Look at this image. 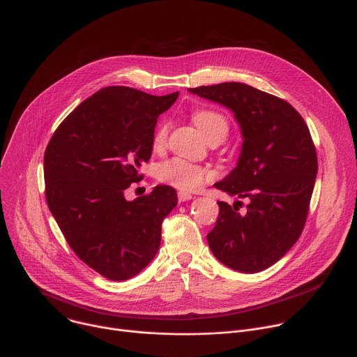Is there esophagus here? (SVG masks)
<instances>
[{"label":"esophagus","mask_w":357,"mask_h":357,"mask_svg":"<svg viewBox=\"0 0 357 357\" xmlns=\"http://www.w3.org/2000/svg\"><path fill=\"white\" fill-rule=\"evenodd\" d=\"M193 196L190 195V193H188V192H185V190H179L178 192V199H179V202H186V200H190Z\"/></svg>","instance_id":"1"}]
</instances>
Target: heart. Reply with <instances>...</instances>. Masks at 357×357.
Returning a JSON list of instances; mask_svg holds the SVG:
<instances>
[{
    "label": "heart",
    "mask_w": 357,
    "mask_h": 357,
    "mask_svg": "<svg viewBox=\"0 0 357 357\" xmlns=\"http://www.w3.org/2000/svg\"><path fill=\"white\" fill-rule=\"evenodd\" d=\"M192 119L206 139L218 134H227V121L219 112L209 109L197 110L193 113ZM167 135L168 123H161L155 130L154 137H152V144H154L155 148L162 146ZM157 176L160 181L172 185L181 190L193 192L205 185L212 178V174L205 167L192 164L181 158H172L157 167Z\"/></svg>",
    "instance_id": "heart-1"
}]
</instances>
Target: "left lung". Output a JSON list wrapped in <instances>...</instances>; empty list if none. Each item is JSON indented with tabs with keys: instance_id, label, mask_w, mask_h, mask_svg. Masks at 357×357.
Listing matches in <instances>:
<instances>
[{
	"instance_id": "obj_1",
	"label": "left lung",
	"mask_w": 357,
	"mask_h": 357,
	"mask_svg": "<svg viewBox=\"0 0 357 357\" xmlns=\"http://www.w3.org/2000/svg\"><path fill=\"white\" fill-rule=\"evenodd\" d=\"M188 90L231 110L243 137L236 168L215 188L248 205L240 213V200L218 202L209 247L231 270L263 271L285 256L307 220L318 174L308 126L285 100L240 82Z\"/></svg>"
}]
</instances>
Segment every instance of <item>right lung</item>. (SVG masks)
I'll return each mask as SVG.
<instances>
[{"mask_svg":"<svg viewBox=\"0 0 357 357\" xmlns=\"http://www.w3.org/2000/svg\"><path fill=\"white\" fill-rule=\"evenodd\" d=\"M178 96L105 87L61 123L46 146L49 211L76 256L112 281L128 280L152 261L162 220L178 203L167 185L134 200L124 197L151 158L157 119Z\"/></svg>","mask_w":357,"mask_h":357,"instance_id":"right-lung-1","label":"right lung"}]
</instances>
